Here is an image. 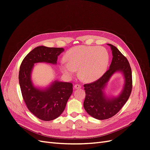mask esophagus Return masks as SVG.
Returning a JSON list of instances; mask_svg holds the SVG:
<instances>
[{
	"instance_id": "obj_1",
	"label": "esophagus",
	"mask_w": 150,
	"mask_h": 150,
	"mask_svg": "<svg viewBox=\"0 0 150 150\" xmlns=\"http://www.w3.org/2000/svg\"><path fill=\"white\" fill-rule=\"evenodd\" d=\"M81 86L80 84H75V85L74 86V89H79V88H81Z\"/></svg>"
}]
</instances>
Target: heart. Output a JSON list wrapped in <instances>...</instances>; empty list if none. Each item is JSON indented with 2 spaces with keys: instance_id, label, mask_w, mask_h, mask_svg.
<instances>
[{
  "instance_id": "obj_1",
  "label": "heart",
  "mask_w": 150,
  "mask_h": 150,
  "mask_svg": "<svg viewBox=\"0 0 150 150\" xmlns=\"http://www.w3.org/2000/svg\"><path fill=\"white\" fill-rule=\"evenodd\" d=\"M66 63L61 66L65 75L71 76L79 69V76L83 81L91 82L100 78L109 64V54L105 49L98 46H76L65 55Z\"/></svg>"
}]
</instances>
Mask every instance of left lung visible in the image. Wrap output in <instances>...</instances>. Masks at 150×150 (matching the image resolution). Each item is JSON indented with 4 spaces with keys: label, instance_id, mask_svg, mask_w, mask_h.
<instances>
[{
    "label": "left lung",
    "instance_id": "obj_1",
    "mask_svg": "<svg viewBox=\"0 0 150 150\" xmlns=\"http://www.w3.org/2000/svg\"><path fill=\"white\" fill-rule=\"evenodd\" d=\"M108 45L111 47L112 55L110 68L97 81L84 85L86 93L84 108L90 116L99 120L110 118L117 114L128 101L132 90V73L128 59L115 46ZM116 72H121L124 75V86L118 96L109 97L105 94V89Z\"/></svg>",
    "mask_w": 150,
    "mask_h": 150
}]
</instances>
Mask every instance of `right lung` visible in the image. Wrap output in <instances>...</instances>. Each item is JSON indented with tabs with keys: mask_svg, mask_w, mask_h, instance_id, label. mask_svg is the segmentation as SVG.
<instances>
[{
	"mask_svg": "<svg viewBox=\"0 0 150 150\" xmlns=\"http://www.w3.org/2000/svg\"><path fill=\"white\" fill-rule=\"evenodd\" d=\"M64 51L63 48L38 46L21 64L19 80L22 97L29 110L43 121L53 120L62 114L72 93V84L55 80L45 88L35 87L31 79L32 71L36 63L56 64L58 56Z\"/></svg>",
	"mask_w": 150,
	"mask_h": 150,
	"instance_id": "right-lung-1",
	"label": "right lung"
}]
</instances>
